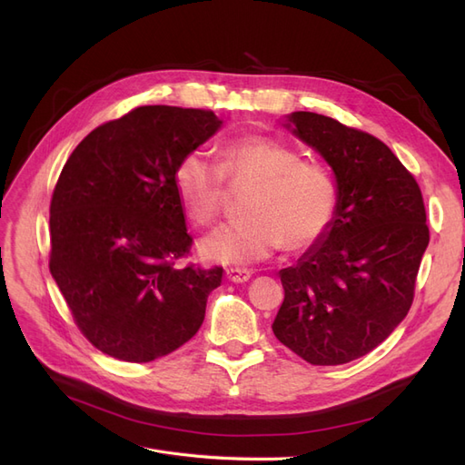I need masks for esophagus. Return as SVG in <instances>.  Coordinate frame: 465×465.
<instances>
[{
  "label": "esophagus",
  "mask_w": 465,
  "mask_h": 465,
  "mask_svg": "<svg viewBox=\"0 0 465 465\" xmlns=\"http://www.w3.org/2000/svg\"><path fill=\"white\" fill-rule=\"evenodd\" d=\"M252 277L250 270H241V267H229L227 270V279L232 281V283H244Z\"/></svg>",
  "instance_id": "esophagus-1"
}]
</instances>
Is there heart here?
I'll return each instance as SVG.
<instances>
[{"label":"heart","mask_w":465,"mask_h":465,"mask_svg":"<svg viewBox=\"0 0 465 465\" xmlns=\"http://www.w3.org/2000/svg\"><path fill=\"white\" fill-rule=\"evenodd\" d=\"M229 184H252L242 205L244 217L223 224L202 241L205 260L246 265L272 256L277 248L304 250L328 231L337 193L326 168L302 163L299 151L272 137H236L221 147V164L203 151L182 157L174 188L188 217L213 223Z\"/></svg>","instance_id":"heart-1"}]
</instances>
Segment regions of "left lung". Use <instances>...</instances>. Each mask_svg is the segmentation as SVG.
<instances>
[{"instance_id": "obj_1", "label": "left lung", "mask_w": 465, "mask_h": 465, "mask_svg": "<svg viewBox=\"0 0 465 465\" xmlns=\"http://www.w3.org/2000/svg\"><path fill=\"white\" fill-rule=\"evenodd\" d=\"M283 125L328 163L337 203L320 241L279 272L285 299L272 330L306 362L345 364L410 312L429 246L423 195L374 135L314 112H292Z\"/></svg>"}]
</instances>
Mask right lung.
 <instances>
[{
    "label": "right lung",
    "instance_id": "add662e5",
    "mask_svg": "<svg viewBox=\"0 0 465 465\" xmlns=\"http://www.w3.org/2000/svg\"><path fill=\"white\" fill-rule=\"evenodd\" d=\"M223 125L211 110L139 106L75 147L50 203V273L103 353L149 362L198 333L223 267H174L192 236L174 188L184 154Z\"/></svg>",
    "mask_w": 465,
    "mask_h": 465
}]
</instances>
